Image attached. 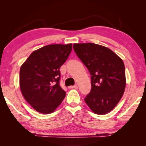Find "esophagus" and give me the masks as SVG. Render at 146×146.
Masks as SVG:
<instances>
[{"instance_id": "34e87169", "label": "esophagus", "mask_w": 146, "mask_h": 146, "mask_svg": "<svg viewBox=\"0 0 146 146\" xmlns=\"http://www.w3.org/2000/svg\"><path fill=\"white\" fill-rule=\"evenodd\" d=\"M69 88H70V89H77L78 88V86H76V85L71 86H70V87H69Z\"/></svg>"}]
</instances>
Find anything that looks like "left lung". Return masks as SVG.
I'll return each mask as SVG.
<instances>
[{"label":"left lung","mask_w":146,"mask_h":146,"mask_svg":"<svg viewBox=\"0 0 146 146\" xmlns=\"http://www.w3.org/2000/svg\"><path fill=\"white\" fill-rule=\"evenodd\" d=\"M73 48L91 75V90L85 102L95 114H107L124 93L126 80L123 60L111 49L97 44H74Z\"/></svg>","instance_id":"obj_1"}]
</instances>
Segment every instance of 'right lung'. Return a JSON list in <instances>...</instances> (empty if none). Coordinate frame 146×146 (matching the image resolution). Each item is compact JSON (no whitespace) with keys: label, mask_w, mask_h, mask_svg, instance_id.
Returning a JSON list of instances; mask_svg holds the SVG:
<instances>
[{"label":"right lung","mask_w":146,"mask_h":146,"mask_svg":"<svg viewBox=\"0 0 146 146\" xmlns=\"http://www.w3.org/2000/svg\"><path fill=\"white\" fill-rule=\"evenodd\" d=\"M72 44H51L32 52L20 69V88L35 110L44 114L55 111L66 92L59 85L60 68L68 58Z\"/></svg>","instance_id":"1"}]
</instances>
